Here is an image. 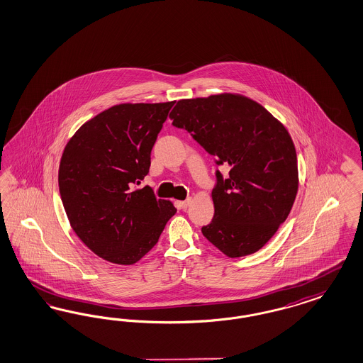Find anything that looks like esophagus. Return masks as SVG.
Wrapping results in <instances>:
<instances>
[{
	"label": "esophagus",
	"mask_w": 363,
	"mask_h": 363,
	"mask_svg": "<svg viewBox=\"0 0 363 363\" xmlns=\"http://www.w3.org/2000/svg\"><path fill=\"white\" fill-rule=\"evenodd\" d=\"M190 203H191V199H186L185 201H178V202H177L178 208H179V209H184V211L188 208Z\"/></svg>",
	"instance_id": "34e87169"
}]
</instances>
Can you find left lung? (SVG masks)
Wrapping results in <instances>:
<instances>
[{
    "label": "left lung",
    "mask_w": 363,
    "mask_h": 363,
    "mask_svg": "<svg viewBox=\"0 0 363 363\" xmlns=\"http://www.w3.org/2000/svg\"><path fill=\"white\" fill-rule=\"evenodd\" d=\"M229 167L217 170L214 217L202 235L228 257L262 250L291 212L298 193V158L287 128L257 101L235 94L178 100L169 115Z\"/></svg>",
    "instance_id": "left-lung-1"
}]
</instances>
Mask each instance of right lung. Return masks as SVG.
Masks as SVG:
<instances>
[{"instance_id": "right-lung-1", "label": "right lung", "mask_w": 363, "mask_h": 363, "mask_svg": "<svg viewBox=\"0 0 363 363\" xmlns=\"http://www.w3.org/2000/svg\"><path fill=\"white\" fill-rule=\"evenodd\" d=\"M174 101L125 103L98 113L69 139L59 190L69 224L89 250L131 265L158 242L177 209L149 186L151 149Z\"/></svg>"}]
</instances>
